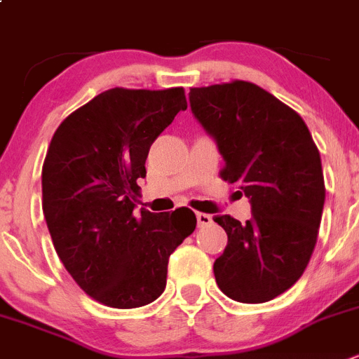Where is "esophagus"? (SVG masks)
I'll use <instances>...</instances> for the list:
<instances>
[{
  "label": "esophagus",
  "instance_id": "obj_1",
  "mask_svg": "<svg viewBox=\"0 0 359 359\" xmlns=\"http://www.w3.org/2000/svg\"><path fill=\"white\" fill-rule=\"evenodd\" d=\"M196 217H197V224H199V228H205V226H210L213 222L212 215H208V213L197 212Z\"/></svg>",
  "mask_w": 359,
  "mask_h": 359
}]
</instances>
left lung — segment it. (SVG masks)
Wrapping results in <instances>:
<instances>
[{
    "mask_svg": "<svg viewBox=\"0 0 359 359\" xmlns=\"http://www.w3.org/2000/svg\"><path fill=\"white\" fill-rule=\"evenodd\" d=\"M189 100L224 158L220 177L252 210L245 224L213 217L228 233L215 281L233 301L267 302L301 278L313 255L325 199L320 153L301 115L251 81L190 88Z\"/></svg>",
    "mask_w": 359,
    "mask_h": 359,
    "instance_id": "8db88e82",
    "label": "left lung"
}]
</instances>
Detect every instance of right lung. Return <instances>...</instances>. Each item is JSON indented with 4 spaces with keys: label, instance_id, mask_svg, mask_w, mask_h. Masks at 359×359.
I'll list each match as a JSON object with an SVG mask.
<instances>
[{
    "label": "right lung",
    "instance_id": "obj_1",
    "mask_svg": "<svg viewBox=\"0 0 359 359\" xmlns=\"http://www.w3.org/2000/svg\"><path fill=\"white\" fill-rule=\"evenodd\" d=\"M187 110L183 87H115L62 121L42 165L53 245L78 287L130 310L162 295L174 249L196 229L192 210L135 213L151 144Z\"/></svg>",
    "mask_w": 359,
    "mask_h": 359
}]
</instances>
